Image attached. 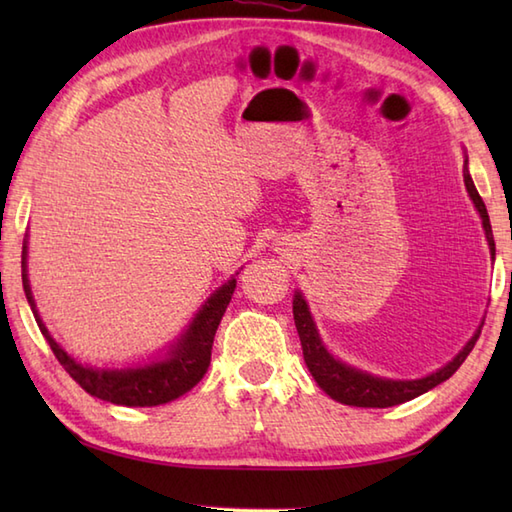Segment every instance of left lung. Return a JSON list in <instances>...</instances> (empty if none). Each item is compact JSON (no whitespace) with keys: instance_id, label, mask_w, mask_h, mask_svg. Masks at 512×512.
<instances>
[{"instance_id":"left-lung-1","label":"left lung","mask_w":512,"mask_h":512,"mask_svg":"<svg viewBox=\"0 0 512 512\" xmlns=\"http://www.w3.org/2000/svg\"><path fill=\"white\" fill-rule=\"evenodd\" d=\"M464 184H466V191L471 195L477 213L482 217V226L488 239V248H491V255H495L491 220H488L484 200L480 198V193H477L473 184V178L469 173V160H464ZM292 314H295V325H297L301 347H303V361H306L312 378L317 380V385L330 398L350 407L385 409L424 394V391L444 383V380L458 372V367L466 361V356L471 354L475 341L480 339V330H477L471 336V341L462 347L460 354L444 367H440L438 372H433L424 378H416V380H394V378H380L374 374H367L363 369H356L352 365L339 361V358H334L328 350H325L317 325L312 321L308 303L303 299L301 292H295V299H292Z\"/></svg>"}]
</instances>
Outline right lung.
<instances>
[{"label": "right lung", "mask_w": 512, "mask_h": 512, "mask_svg": "<svg viewBox=\"0 0 512 512\" xmlns=\"http://www.w3.org/2000/svg\"><path fill=\"white\" fill-rule=\"evenodd\" d=\"M26 248L28 246L24 244V250H21V281H24V292L32 308V314H35V321L65 372L88 391L90 396L125 407H156L180 398L182 394H187L189 389L200 383L211 363L215 330L224 317L228 301L233 297V290L237 284L235 277L228 279L222 288H217L213 295L206 299L202 310L195 314L193 321L189 323V328L180 334V339L173 343L169 347V352L158 358V361L127 369H101L74 361V358L52 339V334L48 332L46 325H43L35 306V299H32L30 292Z\"/></svg>", "instance_id": "1"}]
</instances>
